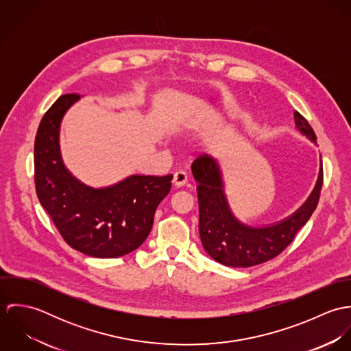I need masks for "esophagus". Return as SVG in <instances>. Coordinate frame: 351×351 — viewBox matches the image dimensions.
Listing matches in <instances>:
<instances>
[{
    "mask_svg": "<svg viewBox=\"0 0 351 351\" xmlns=\"http://www.w3.org/2000/svg\"><path fill=\"white\" fill-rule=\"evenodd\" d=\"M188 181V176L185 171H177L174 173V177H173V184L176 188H181L186 184Z\"/></svg>",
    "mask_w": 351,
    "mask_h": 351,
    "instance_id": "34e87169",
    "label": "esophagus"
}]
</instances>
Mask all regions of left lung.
I'll list each match as a JSON object with an SVG mask.
<instances>
[{
  "label": "left lung",
  "instance_id": "obj_1",
  "mask_svg": "<svg viewBox=\"0 0 351 351\" xmlns=\"http://www.w3.org/2000/svg\"><path fill=\"white\" fill-rule=\"evenodd\" d=\"M298 130L313 143L316 135L309 123L295 110ZM197 182L199 231L205 251L217 262L231 267H250L263 263L285 250L301 227L316 209L323 185V166L311 196L287 219L266 227H252L239 221L226 197L219 163L209 155H201L192 163Z\"/></svg>",
  "mask_w": 351,
  "mask_h": 351
}]
</instances>
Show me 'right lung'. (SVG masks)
<instances>
[{"label": "right lung", "mask_w": 351, "mask_h": 351, "mask_svg": "<svg viewBox=\"0 0 351 351\" xmlns=\"http://www.w3.org/2000/svg\"><path fill=\"white\" fill-rule=\"evenodd\" d=\"M81 99L64 95L43 116L35 139V186L64 242L95 258H117L136 250L149 237L154 213L171 188L173 176H130L96 189L63 165L59 127L66 110Z\"/></svg>", "instance_id": "obj_1"}]
</instances>
